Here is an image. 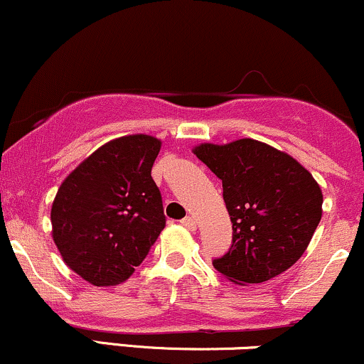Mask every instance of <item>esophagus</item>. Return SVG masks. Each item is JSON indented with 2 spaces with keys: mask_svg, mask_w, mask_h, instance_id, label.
I'll return each instance as SVG.
<instances>
[{
  "mask_svg": "<svg viewBox=\"0 0 364 364\" xmlns=\"http://www.w3.org/2000/svg\"><path fill=\"white\" fill-rule=\"evenodd\" d=\"M181 224L185 225V228H188V229H195V228H196V223H195V219H193V217H190V215L185 217V219L181 220Z\"/></svg>",
  "mask_w": 364,
  "mask_h": 364,
  "instance_id": "obj_1",
  "label": "esophagus"
}]
</instances>
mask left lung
<instances>
[{"label":"left lung","instance_id":"8db88e82","mask_svg":"<svg viewBox=\"0 0 364 364\" xmlns=\"http://www.w3.org/2000/svg\"><path fill=\"white\" fill-rule=\"evenodd\" d=\"M193 154L223 181L232 245L214 269L235 284H260L306 252L321 219L318 183L289 154L253 139L200 144Z\"/></svg>","mask_w":364,"mask_h":364}]
</instances>
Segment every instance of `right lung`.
<instances>
[{"mask_svg": "<svg viewBox=\"0 0 364 364\" xmlns=\"http://www.w3.org/2000/svg\"><path fill=\"white\" fill-rule=\"evenodd\" d=\"M161 140L119 136L75 168L54 196L53 240L63 262L97 287L135 272L166 225L152 173Z\"/></svg>", "mask_w": 364, "mask_h": 364, "instance_id": "right-lung-1", "label": "right lung"}]
</instances>
